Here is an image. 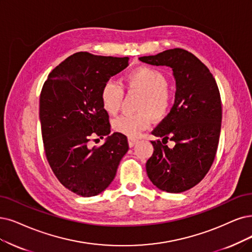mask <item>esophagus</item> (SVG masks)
<instances>
[{
	"mask_svg": "<svg viewBox=\"0 0 252 252\" xmlns=\"http://www.w3.org/2000/svg\"><path fill=\"white\" fill-rule=\"evenodd\" d=\"M137 143H138V139L128 138V145H129V147H133V146L136 145Z\"/></svg>",
	"mask_w": 252,
	"mask_h": 252,
	"instance_id": "34e87169",
	"label": "esophagus"
}]
</instances>
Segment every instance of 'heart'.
I'll return each mask as SVG.
<instances>
[{
  "label": "heart",
  "instance_id": "heart-1",
  "mask_svg": "<svg viewBox=\"0 0 252 252\" xmlns=\"http://www.w3.org/2000/svg\"><path fill=\"white\" fill-rule=\"evenodd\" d=\"M165 74L150 66H139L125 72L119 80V86L108 81L101 86L99 99L102 109L109 115L116 114L123 100L124 92L139 93L135 114H123L112 120L116 133L128 138H136L151 125L164 120L169 115L173 105V93L167 87Z\"/></svg>",
  "mask_w": 252,
  "mask_h": 252
}]
</instances>
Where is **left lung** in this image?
Segmentation results:
<instances>
[{
  "instance_id": "1",
  "label": "left lung",
  "mask_w": 252,
  "mask_h": 252,
  "mask_svg": "<svg viewBox=\"0 0 252 252\" xmlns=\"http://www.w3.org/2000/svg\"><path fill=\"white\" fill-rule=\"evenodd\" d=\"M139 60L172 68L175 99L169 115L153 134L154 154L146 162L148 178L157 188L181 193L196 186L209 172L217 153L221 131L220 92L210 69L196 56L171 49ZM168 140L176 145L169 149Z\"/></svg>"
}]
</instances>
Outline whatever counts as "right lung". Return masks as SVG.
<instances>
[{"label":"right lung","instance_id":"obj_1","mask_svg":"<svg viewBox=\"0 0 252 252\" xmlns=\"http://www.w3.org/2000/svg\"><path fill=\"white\" fill-rule=\"evenodd\" d=\"M128 57H106L79 52L56 66L44 82L39 118L44 153L56 178L69 191L95 196L114 180L128 151L125 135L113 133L100 147L94 136L111 133L99 91L128 65Z\"/></svg>","mask_w":252,"mask_h":252}]
</instances>
